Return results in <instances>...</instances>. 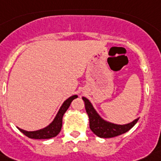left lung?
Segmentation results:
<instances>
[{
	"instance_id": "obj_1",
	"label": "left lung",
	"mask_w": 161,
	"mask_h": 161,
	"mask_svg": "<svg viewBox=\"0 0 161 161\" xmlns=\"http://www.w3.org/2000/svg\"><path fill=\"white\" fill-rule=\"evenodd\" d=\"M85 103L86 111L89 117L90 128L97 136L100 138H113L130 130L137 123L139 118L127 124H116L105 120L96 111L92 103L86 97H82Z\"/></svg>"
}]
</instances>
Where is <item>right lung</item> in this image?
<instances>
[{"label":"right lung","mask_w":161,"mask_h":161,"mask_svg":"<svg viewBox=\"0 0 161 161\" xmlns=\"http://www.w3.org/2000/svg\"><path fill=\"white\" fill-rule=\"evenodd\" d=\"M78 97L77 95H74L71 96L70 97L64 101L62 104V106L59 108V110L56 114L55 118H53V120L48 124L47 127L36 131H27V130H23L22 128H20L17 127V128L19 129L20 131L22 132V134H25L26 136L30 138V139H51L53 137L57 136L62 128V121H63V116L67 111V109L69 108L70 103H72V101Z\"/></svg>","instance_id":"1"}]
</instances>
